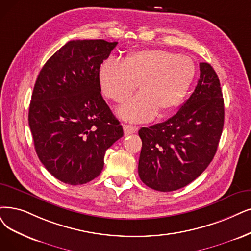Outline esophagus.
Instances as JSON below:
<instances>
[{
	"label": "esophagus",
	"instance_id": "34e87169",
	"mask_svg": "<svg viewBox=\"0 0 251 251\" xmlns=\"http://www.w3.org/2000/svg\"><path fill=\"white\" fill-rule=\"evenodd\" d=\"M123 127H124V132H125V135H126V136L134 134V133H136V132L138 131V127H137V126H133L124 125Z\"/></svg>",
	"mask_w": 251,
	"mask_h": 251
}]
</instances>
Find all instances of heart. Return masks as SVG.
<instances>
[{
    "label": "heart",
    "mask_w": 251,
    "mask_h": 251,
    "mask_svg": "<svg viewBox=\"0 0 251 251\" xmlns=\"http://www.w3.org/2000/svg\"><path fill=\"white\" fill-rule=\"evenodd\" d=\"M196 75V65L186 55L163 49H143L125 61L109 57L99 69L103 94L120 103L140 82L141 93L118 109V115L132 123H144L158 112L171 111L183 102Z\"/></svg>",
    "instance_id": "1"
}]
</instances>
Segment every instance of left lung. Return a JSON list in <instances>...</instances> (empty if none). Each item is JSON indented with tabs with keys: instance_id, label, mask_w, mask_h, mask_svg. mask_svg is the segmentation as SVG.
<instances>
[{
	"instance_id": "obj_1",
	"label": "left lung",
	"mask_w": 251,
	"mask_h": 251,
	"mask_svg": "<svg viewBox=\"0 0 251 251\" xmlns=\"http://www.w3.org/2000/svg\"><path fill=\"white\" fill-rule=\"evenodd\" d=\"M195 92L162 124L139 129L142 140L138 173L158 192H173L201 175L213 159L225 122L223 92L216 72L200 63Z\"/></svg>"
}]
</instances>
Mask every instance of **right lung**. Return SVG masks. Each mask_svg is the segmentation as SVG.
<instances>
[{
  "instance_id": "1",
  "label": "right lung",
  "mask_w": 251,
  "mask_h": 251,
  "mask_svg": "<svg viewBox=\"0 0 251 251\" xmlns=\"http://www.w3.org/2000/svg\"><path fill=\"white\" fill-rule=\"evenodd\" d=\"M117 42L72 40L40 71L28 109L37 155L67 184L98 177L106 150L124 136L101 95L99 69Z\"/></svg>"
}]
</instances>
